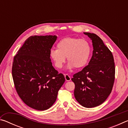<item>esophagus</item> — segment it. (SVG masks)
Listing matches in <instances>:
<instances>
[{
  "label": "esophagus",
  "instance_id": "obj_1",
  "mask_svg": "<svg viewBox=\"0 0 128 128\" xmlns=\"http://www.w3.org/2000/svg\"><path fill=\"white\" fill-rule=\"evenodd\" d=\"M64 77H65V78H66V81H70V80H71L70 77L69 76L68 74H65Z\"/></svg>",
  "mask_w": 128,
  "mask_h": 128
}]
</instances>
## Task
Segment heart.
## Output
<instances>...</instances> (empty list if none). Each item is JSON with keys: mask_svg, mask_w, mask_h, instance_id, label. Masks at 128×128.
I'll list each match as a JSON object with an SVG mask.
<instances>
[{"mask_svg": "<svg viewBox=\"0 0 128 128\" xmlns=\"http://www.w3.org/2000/svg\"><path fill=\"white\" fill-rule=\"evenodd\" d=\"M56 47L57 49L51 50L50 55L58 68H62L66 57L68 69L83 68L89 60L92 48L89 43L84 39L64 38L58 43Z\"/></svg>", "mask_w": 128, "mask_h": 128, "instance_id": "1", "label": "heart"}]
</instances>
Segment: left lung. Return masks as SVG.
<instances>
[{
    "label": "left lung",
    "mask_w": 128,
    "mask_h": 128,
    "mask_svg": "<svg viewBox=\"0 0 128 128\" xmlns=\"http://www.w3.org/2000/svg\"><path fill=\"white\" fill-rule=\"evenodd\" d=\"M92 40V56L88 64L73 75L75 98L86 108L102 104L112 92L115 67L111 51L94 33H84Z\"/></svg>",
    "instance_id": "8db88e82"
}]
</instances>
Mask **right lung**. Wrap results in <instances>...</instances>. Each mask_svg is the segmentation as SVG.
Masks as SVG:
<instances>
[{
	"label": "right lung",
	"instance_id": "right-lung-1",
	"mask_svg": "<svg viewBox=\"0 0 128 128\" xmlns=\"http://www.w3.org/2000/svg\"><path fill=\"white\" fill-rule=\"evenodd\" d=\"M56 36H34L28 38L14 56L12 77L17 94L26 104L44 111L55 102L65 82L51 62L50 52Z\"/></svg>",
	"mask_w": 128,
	"mask_h": 128
}]
</instances>
